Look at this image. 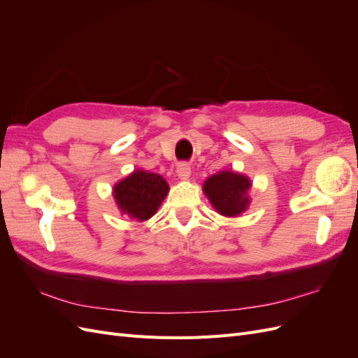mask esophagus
I'll return each instance as SVG.
<instances>
[{
	"instance_id": "esophagus-1",
	"label": "esophagus",
	"mask_w": 358,
	"mask_h": 358,
	"mask_svg": "<svg viewBox=\"0 0 358 358\" xmlns=\"http://www.w3.org/2000/svg\"><path fill=\"white\" fill-rule=\"evenodd\" d=\"M176 173H178L179 179L188 180L189 176H191V167L187 164V162H180V164L178 166V169H176Z\"/></svg>"
}]
</instances>
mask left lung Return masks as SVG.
Masks as SVG:
<instances>
[{"mask_svg": "<svg viewBox=\"0 0 358 358\" xmlns=\"http://www.w3.org/2000/svg\"><path fill=\"white\" fill-rule=\"evenodd\" d=\"M251 187L248 176L225 170L206 179L203 191L216 212L224 216H239L251 203L248 196Z\"/></svg>", "mask_w": 358, "mask_h": 358, "instance_id": "left-lung-1", "label": "left lung"}]
</instances>
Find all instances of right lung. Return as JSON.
Wrapping results in <instances>:
<instances>
[{
    "mask_svg": "<svg viewBox=\"0 0 358 358\" xmlns=\"http://www.w3.org/2000/svg\"><path fill=\"white\" fill-rule=\"evenodd\" d=\"M167 192L169 185L166 179L157 173L136 170L116 183L113 197L122 213L137 221H146L157 213Z\"/></svg>",
    "mask_w": 358,
    "mask_h": 358,
    "instance_id": "1",
    "label": "right lung"
}]
</instances>
